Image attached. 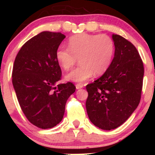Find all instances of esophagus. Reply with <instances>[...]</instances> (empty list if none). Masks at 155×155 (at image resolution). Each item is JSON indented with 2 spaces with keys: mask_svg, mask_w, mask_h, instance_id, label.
Here are the masks:
<instances>
[{
  "mask_svg": "<svg viewBox=\"0 0 155 155\" xmlns=\"http://www.w3.org/2000/svg\"><path fill=\"white\" fill-rule=\"evenodd\" d=\"M75 86H76L77 89H80V88H82V87H84V85L81 84H77Z\"/></svg>",
  "mask_w": 155,
  "mask_h": 155,
  "instance_id": "esophagus-1",
  "label": "esophagus"
}]
</instances>
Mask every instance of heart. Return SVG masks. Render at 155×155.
<instances>
[{"label":"heart","mask_w":155,"mask_h":155,"mask_svg":"<svg viewBox=\"0 0 155 155\" xmlns=\"http://www.w3.org/2000/svg\"><path fill=\"white\" fill-rule=\"evenodd\" d=\"M68 48H58L56 59L63 69L68 71L78 58L80 65L65 76L69 81L82 82L94 74L102 75L113 62L115 53L114 42L106 35L80 33L71 36Z\"/></svg>","instance_id":"heart-1"}]
</instances>
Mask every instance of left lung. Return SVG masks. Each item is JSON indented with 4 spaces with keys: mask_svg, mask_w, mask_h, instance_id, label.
Wrapping results in <instances>:
<instances>
[{
    "mask_svg": "<svg viewBox=\"0 0 155 155\" xmlns=\"http://www.w3.org/2000/svg\"><path fill=\"white\" fill-rule=\"evenodd\" d=\"M115 53L109 69L86 86V109L98 128L111 130L121 126L137 108L144 69L136 47L122 37L112 35Z\"/></svg>",
    "mask_w": 155,
    "mask_h": 155,
    "instance_id": "left-lung-1",
    "label": "left lung"
}]
</instances>
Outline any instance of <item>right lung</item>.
Here are the masks:
<instances>
[{"label":"right lung","instance_id":"obj_1","mask_svg":"<svg viewBox=\"0 0 155 155\" xmlns=\"http://www.w3.org/2000/svg\"><path fill=\"white\" fill-rule=\"evenodd\" d=\"M65 37L42 31L21 46L14 62L12 84L20 107L28 121L41 129L62 120L67 100L76 89L71 82L55 87L61 79L56 52Z\"/></svg>","mask_w":155,"mask_h":155}]
</instances>
